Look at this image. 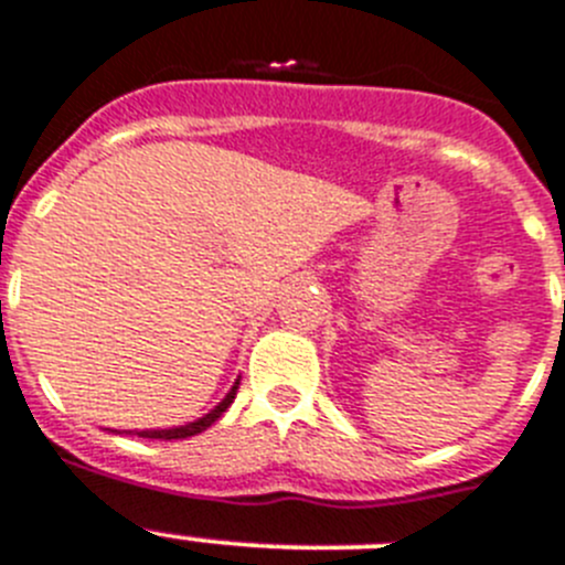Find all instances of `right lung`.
I'll list each match as a JSON object with an SVG mask.
<instances>
[{"instance_id": "1", "label": "right lung", "mask_w": 565, "mask_h": 565, "mask_svg": "<svg viewBox=\"0 0 565 565\" xmlns=\"http://www.w3.org/2000/svg\"><path fill=\"white\" fill-rule=\"evenodd\" d=\"M237 384H241V381H235V386H232V390L226 392L224 401H221L218 406L212 408L210 414L199 417V420H195V423H188V426H175V428H151V431H137V437H148V439H188V437H195V434L206 431V428H210L212 423L218 420L221 414H224L226 408L232 406V401H235V395H237ZM126 434H131V431H126Z\"/></svg>"}]
</instances>
